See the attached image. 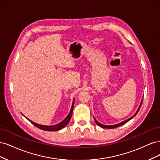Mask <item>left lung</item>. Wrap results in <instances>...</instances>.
Returning a JSON list of instances; mask_svg holds the SVG:
<instances>
[{"label": "left lung", "mask_w": 160, "mask_h": 160, "mask_svg": "<svg viewBox=\"0 0 160 160\" xmlns=\"http://www.w3.org/2000/svg\"><path fill=\"white\" fill-rule=\"evenodd\" d=\"M142 102H143V99H142V102H141V104H140L139 107V108H138V111H137V112L134 114V115H133V116H132V118H130L129 119H127V120L124 121V122H122V123H118V124H117V125H105L101 124L100 123H99V122H98V121H97L95 118H94V119H95V121L96 123L98 124L99 127L102 128H105V129H113V128H115L119 127V126H121V125H123V124H125V123H126L127 122H128L129 120H131V119H132L134 117V116L136 115V114L138 113V111H139V109H140V108H141V106H142Z\"/></svg>", "instance_id": "8db88e82"}]
</instances>
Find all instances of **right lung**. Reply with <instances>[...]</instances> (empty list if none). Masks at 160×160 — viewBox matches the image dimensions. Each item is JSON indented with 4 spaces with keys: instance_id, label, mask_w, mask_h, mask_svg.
Wrapping results in <instances>:
<instances>
[{
    "instance_id": "1",
    "label": "right lung",
    "mask_w": 160,
    "mask_h": 160,
    "mask_svg": "<svg viewBox=\"0 0 160 160\" xmlns=\"http://www.w3.org/2000/svg\"><path fill=\"white\" fill-rule=\"evenodd\" d=\"M73 106H74V101L72 102V106H71V111L69 113V115H67V117L62 121V122H61V123H58L57 125H51V126H47V125H39V124H37L35 122H32V121L29 120L28 119V120H29L31 123H32L35 126H36L37 128H39L42 130H45V131H49V132H55V131H58V130H60L61 129H62L63 128H65L66 125L68 124V123L69 122V121L71 118V116H72V110H73Z\"/></svg>"
}]
</instances>
